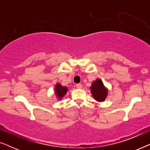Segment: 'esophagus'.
I'll return each mask as SVG.
<instances>
[{
    "instance_id": "34e87169",
    "label": "esophagus",
    "mask_w": 150,
    "mask_h": 150,
    "mask_svg": "<svg viewBox=\"0 0 150 150\" xmlns=\"http://www.w3.org/2000/svg\"><path fill=\"white\" fill-rule=\"evenodd\" d=\"M76 87L78 89H81L82 88V84L81 83H78L76 85Z\"/></svg>"
}]
</instances>
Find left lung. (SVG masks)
<instances>
[{"label":"left lung","mask_w":150,"mask_h":150,"mask_svg":"<svg viewBox=\"0 0 150 150\" xmlns=\"http://www.w3.org/2000/svg\"><path fill=\"white\" fill-rule=\"evenodd\" d=\"M91 91L92 95L97 101H104L107 96V90L100 79H97L93 82L92 87H91Z\"/></svg>","instance_id":"left-lung-1"}]
</instances>
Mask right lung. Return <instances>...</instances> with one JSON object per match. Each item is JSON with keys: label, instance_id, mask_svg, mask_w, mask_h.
I'll use <instances>...</instances> for the list:
<instances>
[{"label": "right lung", "instance_id": "obj_1", "mask_svg": "<svg viewBox=\"0 0 150 150\" xmlns=\"http://www.w3.org/2000/svg\"><path fill=\"white\" fill-rule=\"evenodd\" d=\"M67 91V88L65 87H63L60 84H57L56 86H55V92H56L57 95L60 98H62L66 93Z\"/></svg>", "mask_w": 150, "mask_h": 150}]
</instances>
